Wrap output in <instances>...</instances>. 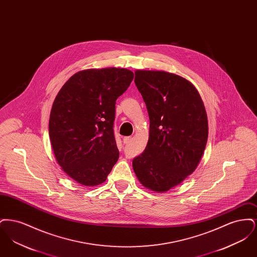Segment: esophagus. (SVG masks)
I'll return each mask as SVG.
<instances>
[{"label":"esophagus","mask_w":257,"mask_h":257,"mask_svg":"<svg viewBox=\"0 0 257 257\" xmlns=\"http://www.w3.org/2000/svg\"><path fill=\"white\" fill-rule=\"evenodd\" d=\"M131 141H132V137H124V138H123V143H124L125 145L130 144Z\"/></svg>","instance_id":"esophagus-1"}]
</instances>
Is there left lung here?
Here are the masks:
<instances>
[{"label":"left lung","instance_id":"obj_1","mask_svg":"<svg viewBox=\"0 0 257 257\" xmlns=\"http://www.w3.org/2000/svg\"><path fill=\"white\" fill-rule=\"evenodd\" d=\"M135 84L149 115V140L135 157V173L145 187L167 192L196 170L208 139V120L196 87L175 74L137 70Z\"/></svg>","mask_w":257,"mask_h":257}]
</instances>
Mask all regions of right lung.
<instances>
[{"instance_id":"1","label":"right lung","mask_w":257,"mask_h":257,"mask_svg":"<svg viewBox=\"0 0 257 257\" xmlns=\"http://www.w3.org/2000/svg\"><path fill=\"white\" fill-rule=\"evenodd\" d=\"M134 73L124 68L86 69L63 85L50 113L49 136L59 165L85 186L103 183L117 162L115 101Z\"/></svg>"}]
</instances>
